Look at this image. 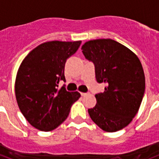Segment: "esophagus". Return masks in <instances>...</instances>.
<instances>
[{"label": "esophagus", "instance_id": "obj_1", "mask_svg": "<svg viewBox=\"0 0 159 159\" xmlns=\"http://www.w3.org/2000/svg\"><path fill=\"white\" fill-rule=\"evenodd\" d=\"M88 94H89V93H81V95H82V97H86Z\"/></svg>", "mask_w": 159, "mask_h": 159}]
</instances>
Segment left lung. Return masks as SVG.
<instances>
[{"instance_id":"obj_1","label":"left lung","mask_w":159,"mask_h":159,"mask_svg":"<svg viewBox=\"0 0 159 159\" xmlns=\"http://www.w3.org/2000/svg\"><path fill=\"white\" fill-rule=\"evenodd\" d=\"M82 50L94 63L97 82L106 84L104 92L95 94V107L88 109L90 118L103 131H119L133 120L143 98L145 79L141 61L111 39L88 41Z\"/></svg>"}]
</instances>
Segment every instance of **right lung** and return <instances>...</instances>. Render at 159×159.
<instances>
[{
    "label": "right lung",
    "mask_w": 159,
    "mask_h": 159,
    "mask_svg": "<svg viewBox=\"0 0 159 159\" xmlns=\"http://www.w3.org/2000/svg\"><path fill=\"white\" fill-rule=\"evenodd\" d=\"M82 41H50L39 45L25 57L15 80L18 107L26 120L35 129L48 132L67 119L71 106L81 97L65 86V65L76 52Z\"/></svg>",
    "instance_id": "add662e5"
}]
</instances>
